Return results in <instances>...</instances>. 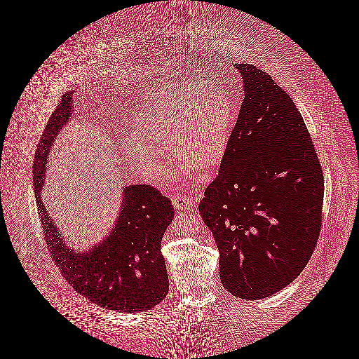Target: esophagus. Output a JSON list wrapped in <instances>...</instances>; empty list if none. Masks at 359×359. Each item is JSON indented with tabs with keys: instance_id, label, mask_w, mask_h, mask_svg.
I'll use <instances>...</instances> for the list:
<instances>
[{
	"instance_id": "1",
	"label": "esophagus",
	"mask_w": 359,
	"mask_h": 359,
	"mask_svg": "<svg viewBox=\"0 0 359 359\" xmlns=\"http://www.w3.org/2000/svg\"><path fill=\"white\" fill-rule=\"evenodd\" d=\"M172 204L176 209L182 210H194L196 207V201L191 196L177 195L172 197Z\"/></svg>"
}]
</instances>
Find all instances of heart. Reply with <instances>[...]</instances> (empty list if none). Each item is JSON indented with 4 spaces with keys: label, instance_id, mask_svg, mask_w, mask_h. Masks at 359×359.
<instances>
[{
    "label": "heart",
    "instance_id": "b5f03b06",
    "mask_svg": "<svg viewBox=\"0 0 359 359\" xmlns=\"http://www.w3.org/2000/svg\"><path fill=\"white\" fill-rule=\"evenodd\" d=\"M236 102L213 86H164L133 117L135 133L121 140L123 159L146 177H156L168 154L163 142L179 150L177 172H192L219 163L228 149Z\"/></svg>",
    "mask_w": 359,
    "mask_h": 359
}]
</instances>
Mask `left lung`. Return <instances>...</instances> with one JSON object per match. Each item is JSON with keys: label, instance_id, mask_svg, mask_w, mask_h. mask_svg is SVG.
Here are the masks:
<instances>
[{"label": "left lung", "instance_id": "1", "mask_svg": "<svg viewBox=\"0 0 359 359\" xmlns=\"http://www.w3.org/2000/svg\"><path fill=\"white\" fill-rule=\"evenodd\" d=\"M245 98L219 174L198 204L230 294L259 300L304 270L323 222L324 175L296 105L271 76L237 67Z\"/></svg>", "mask_w": 359, "mask_h": 359}]
</instances>
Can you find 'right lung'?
<instances>
[{
	"label": "right lung",
	"mask_w": 359,
	"mask_h": 359,
	"mask_svg": "<svg viewBox=\"0 0 359 359\" xmlns=\"http://www.w3.org/2000/svg\"><path fill=\"white\" fill-rule=\"evenodd\" d=\"M69 96L62 100L68 108ZM67 116H63L65 120ZM63 122L51 129V138L41 140L34 161V189L50 254L65 280L92 303L129 313L151 309L168 292L161 246L164 231L172 222L174 207L154 187H125L120 216L108 237L87 252L71 250L41 200L50 146Z\"/></svg>",
	"instance_id": "obj_1"
}]
</instances>
